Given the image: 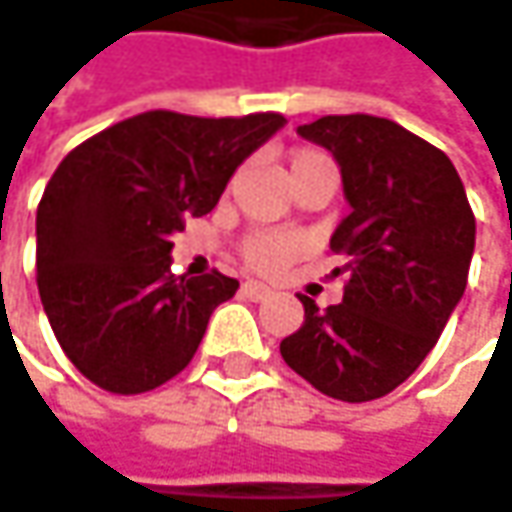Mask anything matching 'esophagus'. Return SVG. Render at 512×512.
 Wrapping results in <instances>:
<instances>
[{
	"mask_svg": "<svg viewBox=\"0 0 512 512\" xmlns=\"http://www.w3.org/2000/svg\"><path fill=\"white\" fill-rule=\"evenodd\" d=\"M242 294L247 296V299H253V302H259V299H268L273 291H270L268 285H262V282H253V279H247V282H242Z\"/></svg>",
	"mask_w": 512,
	"mask_h": 512,
	"instance_id": "34e87169",
	"label": "esophagus"
}]
</instances>
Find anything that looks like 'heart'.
<instances>
[{
  "instance_id": "1",
  "label": "heart",
  "mask_w": 512,
  "mask_h": 512,
  "mask_svg": "<svg viewBox=\"0 0 512 512\" xmlns=\"http://www.w3.org/2000/svg\"><path fill=\"white\" fill-rule=\"evenodd\" d=\"M325 155L317 149H296L291 155V175H296L299 169L311 167L322 161ZM305 250L302 236L288 233V230H253L247 233L239 244V253L247 262V268L259 270V273H279L285 270L291 262H296Z\"/></svg>"
}]
</instances>
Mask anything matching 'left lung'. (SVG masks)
I'll list each match as a JSON object with an SVG mask.
<instances>
[{"label": "left lung", "mask_w": 512, "mask_h": 512, "mask_svg": "<svg viewBox=\"0 0 512 512\" xmlns=\"http://www.w3.org/2000/svg\"><path fill=\"white\" fill-rule=\"evenodd\" d=\"M340 164L351 213L331 236L345 259L343 302L305 305L279 351L322 395H389L438 343L467 288L475 216L447 155L395 120L325 115L296 129Z\"/></svg>", "instance_id": "8db88e82"}]
</instances>
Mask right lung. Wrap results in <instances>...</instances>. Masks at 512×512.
I'll return each mask as SVG.
<instances>
[{
  "label": "right lung",
  "instance_id": "right-lung-1",
  "mask_svg": "<svg viewBox=\"0 0 512 512\" xmlns=\"http://www.w3.org/2000/svg\"><path fill=\"white\" fill-rule=\"evenodd\" d=\"M276 112H143L63 158L37 207V288L65 357L112 395H141L190 366L210 314L236 294L224 273L175 276L172 233L207 216Z\"/></svg>",
  "mask_w": 512,
  "mask_h": 512
}]
</instances>
